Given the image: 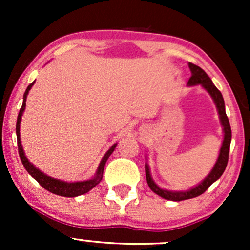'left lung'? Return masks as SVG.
<instances>
[{
	"label": "left lung",
	"instance_id": "8db88e82",
	"mask_svg": "<svg viewBox=\"0 0 250 250\" xmlns=\"http://www.w3.org/2000/svg\"><path fill=\"white\" fill-rule=\"evenodd\" d=\"M189 68H190L191 76L188 81V85H196L201 84L206 90L208 91L209 95L213 97L215 104H216L217 111H219L221 125L223 127V133H225V136H223V142L222 147L220 149L219 157H217V161L215 163L214 168L211 169V171L209 175L206 177L200 185H197L196 187L189 189V190L186 191H170L166 190V189L160 188L156 183L154 182L153 179L150 176V171H149V166L148 163H146V177H147V183L149 188L154 191L155 194H157L159 196L163 197L166 200L170 201H183L188 199H193V197L199 196V195L205 193L207 189L210 187L211 185L216 180H219L221 175L223 174L225 169L227 167V163H228V157H229V148H230V141H231V129H230V123H229L228 117H227L226 109H225V101H223V97L221 91L214 85L213 81L210 80L206 71L200 68L199 65L193 64V63H189Z\"/></svg>",
	"mask_w": 250,
	"mask_h": 250
}]
</instances>
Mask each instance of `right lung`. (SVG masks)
Returning a JSON list of instances; mask_svg holds the SVG:
<instances>
[{
    "mask_svg": "<svg viewBox=\"0 0 250 250\" xmlns=\"http://www.w3.org/2000/svg\"><path fill=\"white\" fill-rule=\"evenodd\" d=\"M33 83H30L28 85L27 89H25V93L23 95V103H22V107L20 109L19 116H17V122H16V136H17V148H19V154H20V159H21L22 163H23L25 170L29 173L31 176L35 179L40 185L42 186L43 188L47 189L48 191L50 193L60 195V196H64V197H75V196H80V195H83L85 193H88L90 189H93L96 185H99L100 181L102 180L103 176V169H104L105 162L109 159L111 153L114 151V149L116 147V143L114 146H111V148L105 153L103 159L100 162L99 168L96 170V175L93 177V179L87 180V181H80V182H64V181L57 180V179H53V177L48 176L44 173H42L41 170H39L36 167H34L31 163L28 161V159L25 157L23 148H22L21 145V139H20V125H21V119L22 115H23V111L25 109V101H27V95L29 93L30 88L33 87Z\"/></svg>",
    "mask_w": 250,
    "mask_h": 250,
    "instance_id": "obj_1",
    "label": "right lung"
}]
</instances>
